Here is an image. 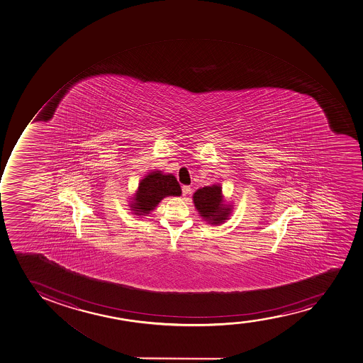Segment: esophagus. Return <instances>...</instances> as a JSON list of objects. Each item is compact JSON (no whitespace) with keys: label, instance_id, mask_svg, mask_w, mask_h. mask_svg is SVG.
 I'll return each instance as SVG.
<instances>
[{"label":"esophagus","instance_id":"obj_1","mask_svg":"<svg viewBox=\"0 0 363 363\" xmlns=\"http://www.w3.org/2000/svg\"><path fill=\"white\" fill-rule=\"evenodd\" d=\"M191 189L189 186H184V187H182V196H188V194H191Z\"/></svg>","mask_w":363,"mask_h":363}]
</instances>
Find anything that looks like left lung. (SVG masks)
<instances>
[{"label": "left lung", "instance_id": "1", "mask_svg": "<svg viewBox=\"0 0 363 363\" xmlns=\"http://www.w3.org/2000/svg\"><path fill=\"white\" fill-rule=\"evenodd\" d=\"M222 189L220 186L200 188L194 193V204L200 215L212 222L218 224L228 217L229 208L222 204Z\"/></svg>", "mask_w": 363, "mask_h": 363}]
</instances>
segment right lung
Listing matches in <instances>:
<instances>
[{
	"mask_svg": "<svg viewBox=\"0 0 363 363\" xmlns=\"http://www.w3.org/2000/svg\"><path fill=\"white\" fill-rule=\"evenodd\" d=\"M179 194L181 187L175 176L162 175L159 172H152L140 182L133 210L138 215L150 213L165 196Z\"/></svg>",
	"mask_w": 363,
	"mask_h": 363,
	"instance_id": "1",
	"label": "right lung"
}]
</instances>
